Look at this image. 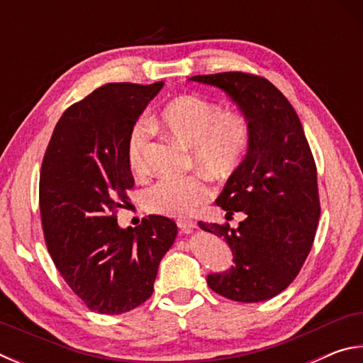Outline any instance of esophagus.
Masks as SVG:
<instances>
[{"mask_svg": "<svg viewBox=\"0 0 363 363\" xmlns=\"http://www.w3.org/2000/svg\"><path fill=\"white\" fill-rule=\"evenodd\" d=\"M177 227H179V230L182 233H190L196 227V223L190 219H181V220H177Z\"/></svg>", "mask_w": 363, "mask_h": 363, "instance_id": "34e87169", "label": "esophagus"}]
</instances>
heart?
<instances>
[{"instance_id":"obj_1","label":"heart","mask_w":363,"mask_h":363,"mask_svg":"<svg viewBox=\"0 0 363 363\" xmlns=\"http://www.w3.org/2000/svg\"><path fill=\"white\" fill-rule=\"evenodd\" d=\"M157 125L192 149L196 167L219 177L240 167L251 138L250 121L242 112L220 110L216 102L194 93L179 94L164 104L157 115ZM149 138L150 131L144 123L134 125L128 134L126 160L134 173L147 169ZM211 195L213 189L203 176L163 177L145 189L143 203L153 214L186 218Z\"/></svg>"}]
</instances>
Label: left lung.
Masks as SVG:
<instances>
[{
	"label": "left lung",
	"instance_id": "obj_1",
	"mask_svg": "<svg viewBox=\"0 0 363 363\" xmlns=\"http://www.w3.org/2000/svg\"><path fill=\"white\" fill-rule=\"evenodd\" d=\"M192 82L225 91L250 121V145L227 179L216 205L237 229L199 223L223 237L235 266L206 277L214 293L240 303L277 296L296 279L312 248L320 218L317 168L296 110L269 79L243 72L196 75Z\"/></svg>",
	"mask_w": 363,
	"mask_h": 363
}]
</instances>
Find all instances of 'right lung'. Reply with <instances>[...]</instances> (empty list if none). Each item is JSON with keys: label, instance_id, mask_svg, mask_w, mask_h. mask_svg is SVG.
Instances as JSON below:
<instances>
[{"label": "right lung", "instance_id": "right-lung-1", "mask_svg": "<svg viewBox=\"0 0 363 363\" xmlns=\"http://www.w3.org/2000/svg\"><path fill=\"white\" fill-rule=\"evenodd\" d=\"M153 84L107 83L57 121L43 158L40 213L49 255L91 311L118 315L145 303L158 266L177 235L174 220L150 214L120 229L134 177L128 134L153 97Z\"/></svg>", "mask_w": 363, "mask_h": 363}]
</instances>
